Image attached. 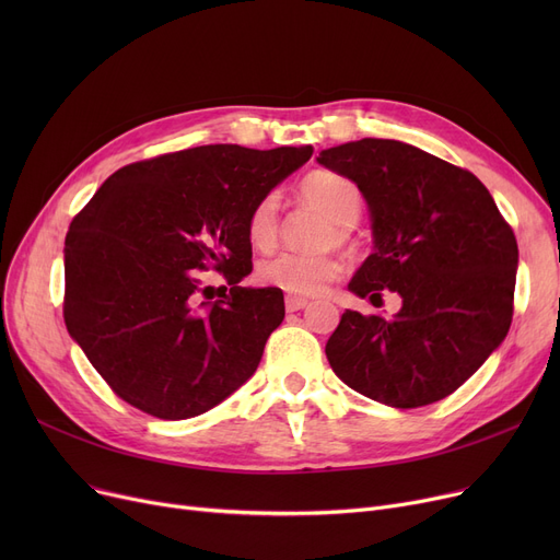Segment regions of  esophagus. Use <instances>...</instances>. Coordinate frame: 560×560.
I'll list each match as a JSON object with an SVG mask.
<instances>
[{"label": "esophagus", "mask_w": 560, "mask_h": 560, "mask_svg": "<svg viewBox=\"0 0 560 560\" xmlns=\"http://www.w3.org/2000/svg\"><path fill=\"white\" fill-rule=\"evenodd\" d=\"M308 306V300H304V298H298V295H288L285 298V308L292 313V311H302V308H306Z\"/></svg>", "instance_id": "34e87169"}]
</instances>
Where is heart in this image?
Here are the masks:
<instances>
[{"label":"heart","instance_id":"1","mask_svg":"<svg viewBox=\"0 0 560 560\" xmlns=\"http://www.w3.org/2000/svg\"><path fill=\"white\" fill-rule=\"evenodd\" d=\"M306 206L325 215L331 226L322 231V243L342 241L345 231L357 224L361 215V190L342 174L317 170L300 186ZM279 233V197L265 195L247 218V235L256 249H272ZM340 272V260L329 252L315 254H279L258 265V279L265 285L279 288L290 295H317Z\"/></svg>","mask_w":560,"mask_h":560}]
</instances>
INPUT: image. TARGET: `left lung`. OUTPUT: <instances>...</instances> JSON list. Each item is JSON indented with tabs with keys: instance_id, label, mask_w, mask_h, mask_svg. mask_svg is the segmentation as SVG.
<instances>
[{
	"instance_id": "1",
	"label": "left lung",
	"mask_w": 560,
	"mask_h": 560,
	"mask_svg": "<svg viewBox=\"0 0 560 560\" xmlns=\"http://www.w3.org/2000/svg\"><path fill=\"white\" fill-rule=\"evenodd\" d=\"M317 163L368 201L374 249L349 281L390 317L345 311L327 359L349 388L393 408L445 399L504 342L513 319L517 241L472 172L413 144L363 138Z\"/></svg>"
}]
</instances>
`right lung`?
Instances as JSON below:
<instances>
[{
	"label": "right lung",
	"mask_w": 560,
	"mask_h": 560,
	"mask_svg": "<svg viewBox=\"0 0 560 560\" xmlns=\"http://www.w3.org/2000/svg\"><path fill=\"white\" fill-rule=\"evenodd\" d=\"M311 144H203L110 174L66 235V327L113 393L161 420L206 413L256 372L285 315L279 288H243L247 218ZM232 288L201 303L197 269Z\"/></svg>",
	"instance_id": "obj_1"
}]
</instances>
